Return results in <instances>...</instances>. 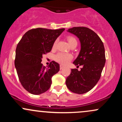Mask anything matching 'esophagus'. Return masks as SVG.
Segmentation results:
<instances>
[{
    "label": "esophagus",
    "instance_id": "obj_1",
    "mask_svg": "<svg viewBox=\"0 0 122 122\" xmlns=\"http://www.w3.org/2000/svg\"><path fill=\"white\" fill-rule=\"evenodd\" d=\"M64 67H65V66H63L62 65H60V69H63V68H64Z\"/></svg>",
    "mask_w": 122,
    "mask_h": 122
}]
</instances>
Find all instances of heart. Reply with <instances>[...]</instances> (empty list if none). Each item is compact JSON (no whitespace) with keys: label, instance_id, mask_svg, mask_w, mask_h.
Returning a JSON list of instances; mask_svg holds the SVG:
<instances>
[{"label":"heart","instance_id":"heart-1","mask_svg":"<svg viewBox=\"0 0 122 122\" xmlns=\"http://www.w3.org/2000/svg\"><path fill=\"white\" fill-rule=\"evenodd\" d=\"M67 40H68V42H69L70 45H72L77 44V39L75 37L72 36H69L66 37ZM57 43V40H56L54 42L53 44V49H55L56 47ZM73 58V56L72 54H69V53H57L56 55L54 56V60L55 61H56L57 62L61 64H67L68 63H69V61H71L72 60Z\"/></svg>","mask_w":122,"mask_h":122}]
</instances>
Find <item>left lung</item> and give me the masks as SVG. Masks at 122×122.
<instances>
[{"label": "left lung", "instance_id": "left-lung-1", "mask_svg": "<svg viewBox=\"0 0 122 122\" xmlns=\"http://www.w3.org/2000/svg\"><path fill=\"white\" fill-rule=\"evenodd\" d=\"M68 31L75 34L81 42V50L73 64L80 71L72 69L66 80V85L71 91L83 94L89 91L99 81L106 62L103 42L93 30L86 27H74Z\"/></svg>", "mask_w": 122, "mask_h": 122}]
</instances>
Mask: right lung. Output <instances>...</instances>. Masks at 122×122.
Here are the masks:
<instances>
[{"instance_id":"add662e5","label":"right lung","mask_w":122,"mask_h":122,"mask_svg":"<svg viewBox=\"0 0 122 122\" xmlns=\"http://www.w3.org/2000/svg\"><path fill=\"white\" fill-rule=\"evenodd\" d=\"M64 30L31 29L18 43L15 66L21 84L29 93L40 95L51 86V77L58 72L60 65L53 61L46 68L41 63L42 58L51 51L54 42Z\"/></svg>"}]
</instances>
